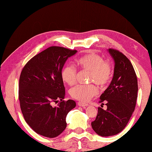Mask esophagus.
Segmentation results:
<instances>
[{
  "mask_svg": "<svg viewBox=\"0 0 152 152\" xmlns=\"http://www.w3.org/2000/svg\"><path fill=\"white\" fill-rule=\"evenodd\" d=\"M78 105L79 106H80V107H83V108H86L87 106H88V104H85V103H83V102H78Z\"/></svg>",
  "mask_w": 152,
  "mask_h": 152,
  "instance_id": "obj_1",
  "label": "esophagus"
}]
</instances>
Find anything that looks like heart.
Returning a JSON list of instances; mask_svg holds the SVG:
<instances>
[{"instance_id":"obj_1","label":"heart","mask_w":152,"mask_h":152,"mask_svg":"<svg viewBox=\"0 0 152 152\" xmlns=\"http://www.w3.org/2000/svg\"><path fill=\"white\" fill-rule=\"evenodd\" d=\"M77 63L82 70L91 72L89 82H94L101 87L108 84L112 76L111 64L104 61L100 55L91 52L81 57L77 60ZM61 78L64 82L72 86L76 82L78 72L74 66L66 64L61 70ZM98 88L95 85H78L74 87L70 91L72 98L82 102H87L93 96L97 95Z\"/></svg>"}]
</instances>
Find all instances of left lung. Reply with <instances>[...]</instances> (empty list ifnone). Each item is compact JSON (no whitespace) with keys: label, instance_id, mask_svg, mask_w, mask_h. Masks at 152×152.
<instances>
[{"label":"left lung","instance_id":"left-lung-1","mask_svg":"<svg viewBox=\"0 0 152 152\" xmlns=\"http://www.w3.org/2000/svg\"><path fill=\"white\" fill-rule=\"evenodd\" d=\"M108 52L114 60V76L100 96V102H106L107 109L99 107L95 120L91 122L93 129L101 137L113 136L124 130L134 110L138 93L137 77L129 59L117 50L109 49Z\"/></svg>","mask_w":152,"mask_h":152}]
</instances>
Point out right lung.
<instances>
[{"label": "right lung", "mask_w": 152, "mask_h": 152, "mask_svg": "<svg viewBox=\"0 0 152 152\" xmlns=\"http://www.w3.org/2000/svg\"><path fill=\"white\" fill-rule=\"evenodd\" d=\"M76 50L51 46L34 56L23 69L19 100L25 121L37 133L48 138L59 136L66 127V117L75 108L73 100L63 101L65 89L61 70ZM60 102L57 107L53 102Z\"/></svg>", "instance_id": "right-lung-1"}]
</instances>
